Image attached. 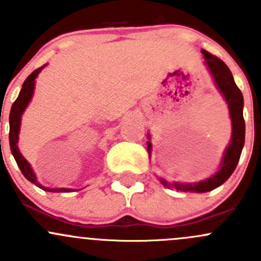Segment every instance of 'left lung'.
<instances>
[{
    "label": "left lung",
    "instance_id": "8db88e82",
    "mask_svg": "<svg viewBox=\"0 0 261 261\" xmlns=\"http://www.w3.org/2000/svg\"><path fill=\"white\" fill-rule=\"evenodd\" d=\"M202 54L204 57V63H206L207 68H208L210 73H211L213 81H215L216 86L220 89L222 96L225 97L226 102L228 105V111H230L231 123H232V135H231V141L228 144L227 149L223 152V158L221 160L220 169L213 174L212 177L207 178V179L198 181V183H168L165 179H160L163 184L168 188L173 187L177 191L183 192H197V193H204V192H210L212 189L217 188L221 184L225 183L233 170L236 169L239 159H240L241 151H243L244 143H245V121L243 115L244 109V97L239 87L236 86L235 81H233L232 73L228 69L227 65L220 59V58L215 57L211 53L202 50ZM146 141L147 144V151L151 152V143H150V135L147 134Z\"/></svg>",
    "mask_w": 261,
    "mask_h": 261
}]
</instances>
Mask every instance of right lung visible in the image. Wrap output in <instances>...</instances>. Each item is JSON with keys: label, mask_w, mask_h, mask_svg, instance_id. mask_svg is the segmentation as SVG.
I'll list each match as a JSON object with an SVG mask.
<instances>
[{"label": "right lung", "mask_w": 261, "mask_h": 261, "mask_svg": "<svg viewBox=\"0 0 261 261\" xmlns=\"http://www.w3.org/2000/svg\"><path fill=\"white\" fill-rule=\"evenodd\" d=\"M46 65V64H45ZM45 65L38 68L36 70H34L28 78H26L25 82L22 84V88H21L20 94L16 98V101L12 103L11 111H10V147H11V152L14 155L15 160H16L18 168H20L21 173L23 174V177L26 178L29 181L35 184L36 187L41 188L43 191L46 192H54V193H60V192H73L75 189L70 188H48V187H44L39 183L38 179H36V175L34 174L33 169H31V165L29 164L28 160L22 156V154L18 150L17 143H18V133H20V125H21V116H22L23 111L28 107L29 102L31 101L34 94V88H35V78L38 77L39 73L41 72Z\"/></svg>", "instance_id": "right-lung-1"}]
</instances>
